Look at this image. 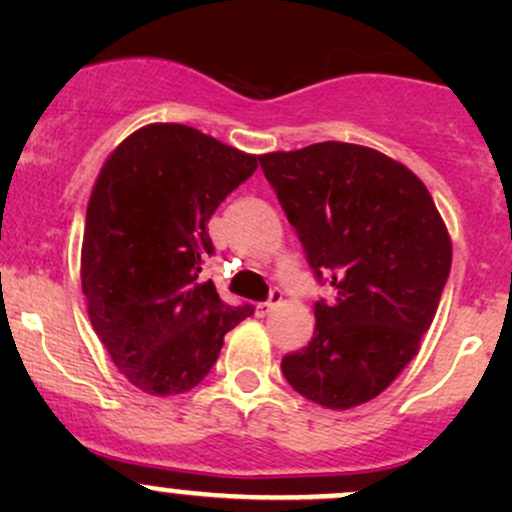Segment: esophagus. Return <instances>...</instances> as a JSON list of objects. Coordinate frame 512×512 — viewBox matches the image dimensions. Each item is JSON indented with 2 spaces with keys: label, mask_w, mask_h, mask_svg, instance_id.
I'll return each instance as SVG.
<instances>
[{
  "label": "esophagus",
  "mask_w": 512,
  "mask_h": 512,
  "mask_svg": "<svg viewBox=\"0 0 512 512\" xmlns=\"http://www.w3.org/2000/svg\"><path fill=\"white\" fill-rule=\"evenodd\" d=\"M280 302H282V292L277 287H272L270 289V297H267L265 302L257 304V314H260V317H265V314H270L272 309H275Z\"/></svg>",
  "instance_id": "1"
}]
</instances>
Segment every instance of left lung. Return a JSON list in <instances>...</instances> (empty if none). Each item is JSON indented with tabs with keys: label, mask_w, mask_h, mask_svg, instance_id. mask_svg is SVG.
<instances>
[{
	"label": "left lung",
	"mask_w": 512,
	"mask_h": 512,
	"mask_svg": "<svg viewBox=\"0 0 512 512\" xmlns=\"http://www.w3.org/2000/svg\"><path fill=\"white\" fill-rule=\"evenodd\" d=\"M309 267L334 299L312 342L282 356L297 394L327 409L379 396L418 352L451 272V240L426 185L354 143L260 156Z\"/></svg>",
	"instance_id": "obj_1"
}]
</instances>
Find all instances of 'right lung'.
<instances>
[{
    "label": "right lung",
    "mask_w": 512,
    "mask_h": 512,
    "mask_svg": "<svg viewBox=\"0 0 512 512\" xmlns=\"http://www.w3.org/2000/svg\"><path fill=\"white\" fill-rule=\"evenodd\" d=\"M255 170L257 156L180 123L141 128L103 165L81 285L96 334L136 389L173 396L198 386L225 334L255 312L200 280L215 255L208 220Z\"/></svg>",
    "instance_id": "add662e5"
}]
</instances>
